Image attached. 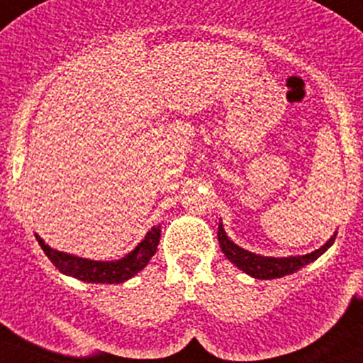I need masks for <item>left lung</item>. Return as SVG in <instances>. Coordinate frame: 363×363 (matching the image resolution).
Returning <instances> with one entry per match:
<instances>
[{
  "label": "left lung",
  "mask_w": 363,
  "mask_h": 363,
  "mask_svg": "<svg viewBox=\"0 0 363 363\" xmlns=\"http://www.w3.org/2000/svg\"><path fill=\"white\" fill-rule=\"evenodd\" d=\"M218 245H220L222 253L233 262L238 269L245 270L246 274L255 279H277L282 276H288V274L296 272L301 267L308 265L310 262L317 260L325 250L333 245L336 240V234H334L330 240L325 242L324 246L315 250L312 253L301 255V257H288V258H274V257H260V255H255L248 250H242L238 245H234L229 238L225 236V230L222 224H218Z\"/></svg>",
  "instance_id": "8db88e82"
}]
</instances>
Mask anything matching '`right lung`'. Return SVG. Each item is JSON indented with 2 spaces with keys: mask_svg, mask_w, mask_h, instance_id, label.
I'll use <instances>...</instances> for the list:
<instances>
[{
  "mask_svg": "<svg viewBox=\"0 0 363 363\" xmlns=\"http://www.w3.org/2000/svg\"><path fill=\"white\" fill-rule=\"evenodd\" d=\"M35 240H38L43 252L46 253V257L51 260V264L57 267L60 272L84 282L121 284V282L130 279L134 274H138L139 270L148 265L151 257L157 252L158 241H160V227H151L145 240L139 242L133 252L115 262H96L79 258L74 257V255H67L50 248L38 234H35Z\"/></svg>",
  "mask_w": 363,
  "mask_h": 363,
  "instance_id": "obj_1",
  "label": "right lung"
}]
</instances>
